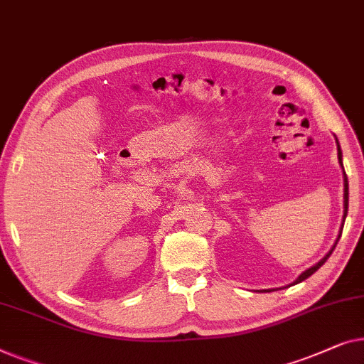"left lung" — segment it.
Wrapping results in <instances>:
<instances>
[{"label": "left lung", "instance_id": "1", "mask_svg": "<svg viewBox=\"0 0 364 364\" xmlns=\"http://www.w3.org/2000/svg\"><path fill=\"white\" fill-rule=\"evenodd\" d=\"M336 143H338V140H336ZM338 161H340V165H341V168H343V161H341V148H340V145H338ZM343 173H345V171H343ZM343 198H345V213H343V223H345V219H346V213H348V178H346V175H345V194H343ZM341 231H343V224H341L340 234H338V239L335 240L333 247H331V249L328 250V254H326L325 257L321 259V260H318V262H316L315 265H311L310 269H306L305 272H301V274L299 275V279H296L295 282H294V284H290V285H295V284H300V282H304L305 279H309L311 274H315L316 270H318V269L321 267V265H323V264L326 262V259H328L330 255H331V252H333L335 247H336V244H338V240H340V237H341ZM290 285H289V287H290ZM265 291H272V290H265Z\"/></svg>", "mask_w": 364, "mask_h": 364}]
</instances>
